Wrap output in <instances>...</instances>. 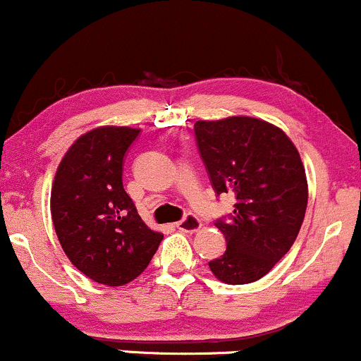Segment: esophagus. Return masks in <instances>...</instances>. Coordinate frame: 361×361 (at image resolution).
<instances>
[{
    "label": "esophagus",
    "instance_id": "obj_1",
    "mask_svg": "<svg viewBox=\"0 0 361 361\" xmlns=\"http://www.w3.org/2000/svg\"><path fill=\"white\" fill-rule=\"evenodd\" d=\"M176 227L180 231H183V233H197L198 229H200L202 227V222H200V219L197 217V215H193V214H188V215H185L183 219H181L180 222H176Z\"/></svg>",
    "mask_w": 361,
    "mask_h": 361
}]
</instances>
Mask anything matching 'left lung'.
Wrapping results in <instances>:
<instances>
[{
	"instance_id": "1",
	"label": "left lung",
	"mask_w": 361,
	"mask_h": 361,
	"mask_svg": "<svg viewBox=\"0 0 361 361\" xmlns=\"http://www.w3.org/2000/svg\"><path fill=\"white\" fill-rule=\"evenodd\" d=\"M193 130L214 192L235 198L229 219L215 221L227 247L209 267L226 283H251L287 255L300 231L307 180L299 151L259 118L198 120Z\"/></svg>"
}]
</instances>
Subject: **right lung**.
Returning <instances> with one entry per match:
<instances>
[{"mask_svg": "<svg viewBox=\"0 0 361 361\" xmlns=\"http://www.w3.org/2000/svg\"><path fill=\"white\" fill-rule=\"evenodd\" d=\"M139 128L100 127L62 157L51 193L56 234L78 270L118 287L147 268L163 241L144 224L122 183L123 159Z\"/></svg>", "mask_w": 361, "mask_h": 361, "instance_id": "add662e5", "label": "right lung"}]
</instances>
